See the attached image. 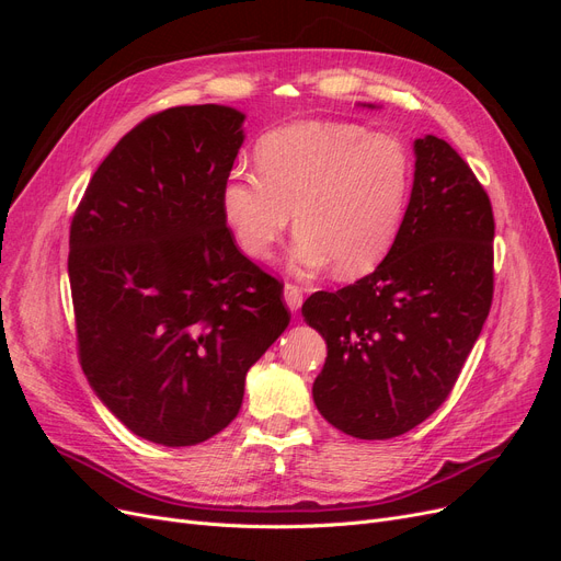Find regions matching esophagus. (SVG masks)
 <instances>
[{
	"mask_svg": "<svg viewBox=\"0 0 561 561\" xmlns=\"http://www.w3.org/2000/svg\"><path fill=\"white\" fill-rule=\"evenodd\" d=\"M283 299L287 304V309L290 311H299L301 309V301H304V295H301V287L293 285V283H285L283 287Z\"/></svg>",
	"mask_w": 561,
	"mask_h": 561,
	"instance_id": "esophagus-1",
	"label": "esophagus"
}]
</instances>
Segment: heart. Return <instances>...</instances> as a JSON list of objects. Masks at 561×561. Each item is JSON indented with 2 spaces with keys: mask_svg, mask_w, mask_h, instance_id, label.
Instances as JSON below:
<instances>
[{
  "mask_svg": "<svg viewBox=\"0 0 561 561\" xmlns=\"http://www.w3.org/2000/svg\"><path fill=\"white\" fill-rule=\"evenodd\" d=\"M260 171L236 168L219 208L239 248L266 260L293 222L299 271L334 264L339 276L375 268L402 229L414 161L396 135L346 122H299L257 147Z\"/></svg>",
  "mask_w": 561,
  "mask_h": 561,
  "instance_id": "b5f03b06",
  "label": "heart"
}]
</instances>
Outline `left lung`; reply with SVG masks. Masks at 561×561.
<instances>
[{"label": "left lung", "instance_id": "1", "mask_svg": "<svg viewBox=\"0 0 561 561\" xmlns=\"http://www.w3.org/2000/svg\"><path fill=\"white\" fill-rule=\"evenodd\" d=\"M414 154L410 206L383 262L301 307L328 344L318 412L360 439L398 437L447 400L494 297L486 192L435 135L414 140Z\"/></svg>", "mask_w": 561, "mask_h": 561}]
</instances>
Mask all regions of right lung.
I'll list each match as a JSON object with an SVG mask.
<instances>
[{"mask_svg":"<svg viewBox=\"0 0 561 561\" xmlns=\"http://www.w3.org/2000/svg\"><path fill=\"white\" fill-rule=\"evenodd\" d=\"M245 114L171 107L98 165L70 227L79 363L128 431L192 447L225 431L290 322L283 285L233 241L219 192Z\"/></svg>","mask_w":561,"mask_h":561,"instance_id":"obj_1","label":"right lung"}]
</instances>
